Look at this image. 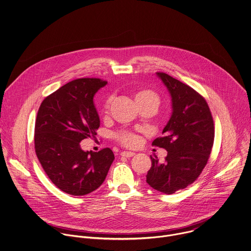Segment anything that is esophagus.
Masks as SVG:
<instances>
[{"label": "esophagus", "instance_id": "1", "mask_svg": "<svg viewBox=\"0 0 251 251\" xmlns=\"http://www.w3.org/2000/svg\"><path fill=\"white\" fill-rule=\"evenodd\" d=\"M135 154V152L133 151H123L121 152V155L124 157H132Z\"/></svg>", "mask_w": 251, "mask_h": 251}]
</instances>
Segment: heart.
Returning a JSON list of instances; mask_svg holds the SVG:
<instances>
[{"mask_svg": "<svg viewBox=\"0 0 251 251\" xmlns=\"http://www.w3.org/2000/svg\"><path fill=\"white\" fill-rule=\"evenodd\" d=\"M134 100L137 106L153 105L157 108L160 103L159 96L150 89H139L136 91L134 93ZM107 108L108 100H106L103 104V109L106 110ZM115 138L119 143L126 148H134L140 142L139 136L130 131H120L116 134Z\"/></svg>", "mask_w": 251, "mask_h": 251, "instance_id": "1", "label": "heart"}]
</instances>
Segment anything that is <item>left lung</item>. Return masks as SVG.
Instances as JSON below:
<instances>
[{
    "label": "left lung",
    "mask_w": 251,
    "mask_h": 251,
    "mask_svg": "<svg viewBox=\"0 0 251 251\" xmlns=\"http://www.w3.org/2000/svg\"><path fill=\"white\" fill-rule=\"evenodd\" d=\"M156 74L171 95L173 112L163 136L151 144L168 151L165 162L151 155L146 180L153 189L173 194L195 181L205 168L214 145V120L199 93L164 72Z\"/></svg>",
    "instance_id": "left-lung-1"
}]
</instances>
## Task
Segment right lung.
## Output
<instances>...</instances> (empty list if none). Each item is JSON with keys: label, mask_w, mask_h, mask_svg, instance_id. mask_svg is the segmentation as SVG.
<instances>
[{"label": "right lung", "mask_w": 251, "mask_h": 251, "mask_svg": "<svg viewBox=\"0 0 251 251\" xmlns=\"http://www.w3.org/2000/svg\"><path fill=\"white\" fill-rule=\"evenodd\" d=\"M106 84L100 78L73 80L46 97L38 109L36 156L48 178L68 194L82 196L99 188L115 158L109 148L84 151L80 147L83 139L97 135L94 96Z\"/></svg>", "instance_id": "add662e5"}]
</instances>
